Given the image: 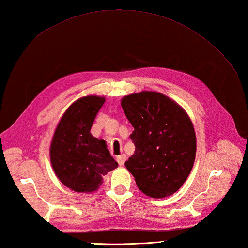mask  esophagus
<instances>
[{
	"mask_svg": "<svg viewBox=\"0 0 248 248\" xmlns=\"http://www.w3.org/2000/svg\"><path fill=\"white\" fill-rule=\"evenodd\" d=\"M116 160H117L118 164L121 166V165L124 164L125 160H127V156H125V155H120L117 156V159H116Z\"/></svg>",
	"mask_w": 248,
	"mask_h": 248,
	"instance_id": "esophagus-1",
	"label": "esophagus"
}]
</instances>
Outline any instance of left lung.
<instances>
[{
    "label": "left lung",
    "mask_w": 248,
    "mask_h": 248,
    "mask_svg": "<svg viewBox=\"0 0 248 248\" xmlns=\"http://www.w3.org/2000/svg\"><path fill=\"white\" fill-rule=\"evenodd\" d=\"M121 107L134 131V154L124 163L136 186L152 198L176 193L191 172L196 155L192 120L180 105L156 92L131 93Z\"/></svg>",
    "instance_id": "obj_1"
}]
</instances>
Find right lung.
Segmentation results:
<instances>
[{
    "instance_id": "1",
    "label": "right lung",
    "mask_w": 248,
    "mask_h": 248,
    "mask_svg": "<svg viewBox=\"0 0 248 248\" xmlns=\"http://www.w3.org/2000/svg\"><path fill=\"white\" fill-rule=\"evenodd\" d=\"M104 97L86 96L77 100L57 124L50 146V159L60 181L78 193L96 191L103 176L118 166L105 140L91 133Z\"/></svg>"
}]
</instances>
